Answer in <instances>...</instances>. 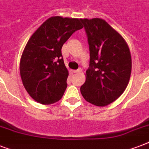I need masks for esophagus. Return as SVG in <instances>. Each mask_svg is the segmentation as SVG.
Wrapping results in <instances>:
<instances>
[{
    "label": "esophagus",
    "mask_w": 149,
    "mask_h": 149,
    "mask_svg": "<svg viewBox=\"0 0 149 149\" xmlns=\"http://www.w3.org/2000/svg\"><path fill=\"white\" fill-rule=\"evenodd\" d=\"M81 72V70L79 69V70H72V73H78V72Z\"/></svg>",
    "instance_id": "1"
}]
</instances>
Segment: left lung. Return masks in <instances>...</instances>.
I'll use <instances>...</instances> for the list:
<instances>
[{
    "instance_id": "1",
    "label": "left lung",
    "mask_w": 149,
    "mask_h": 149,
    "mask_svg": "<svg viewBox=\"0 0 149 149\" xmlns=\"http://www.w3.org/2000/svg\"><path fill=\"white\" fill-rule=\"evenodd\" d=\"M90 47V67L80 87L86 101L98 107L111 104L127 87L132 72V56L122 36L100 18L80 19Z\"/></svg>"
}]
</instances>
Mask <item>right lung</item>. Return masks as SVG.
I'll list each match as a JSON object with an SVG mask.
<instances>
[{
  "instance_id": "right-lung-1",
  "label": "right lung",
  "mask_w": 149,
  "mask_h": 149,
  "mask_svg": "<svg viewBox=\"0 0 149 149\" xmlns=\"http://www.w3.org/2000/svg\"><path fill=\"white\" fill-rule=\"evenodd\" d=\"M81 29L80 19L55 16L43 22L29 38L21 57L20 74L36 101L46 105L62 98L69 72L61 49L72 34Z\"/></svg>"
}]
</instances>
